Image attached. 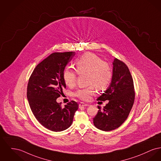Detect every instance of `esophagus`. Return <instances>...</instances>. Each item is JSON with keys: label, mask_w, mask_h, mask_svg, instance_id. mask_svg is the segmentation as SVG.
I'll return each mask as SVG.
<instances>
[{"label": "esophagus", "mask_w": 161, "mask_h": 161, "mask_svg": "<svg viewBox=\"0 0 161 161\" xmlns=\"http://www.w3.org/2000/svg\"><path fill=\"white\" fill-rule=\"evenodd\" d=\"M88 106V104H86L85 103H81L80 104H79V108H81L82 107H85V106Z\"/></svg>", "instance_id": "34e87169"}]
</instances>
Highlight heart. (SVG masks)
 Instances as JSON below:
<instances>
[{"mask_svg": "<svg viewBox=\"0 0 161 161\" xmlns=\"http://www.w3.org/2000/svg\"><path fill=\"white\" fill-rule=\"evenodd\" d=\"M75 67L78 74L88 75V84L92 85L76 92V97L82 100L88 101L91 99V96L95 92V87L100 91L104 90L111 83L113 75L111 67L95 54L92 53L84 54L76 61ZM76 75L74 70L67 67L63 72V79L67 85H74Z\"/></svg>", "mask_w": 161, "mask_h": 161, "instance_id": "obj_1", "label": "heart"}]
</instances>
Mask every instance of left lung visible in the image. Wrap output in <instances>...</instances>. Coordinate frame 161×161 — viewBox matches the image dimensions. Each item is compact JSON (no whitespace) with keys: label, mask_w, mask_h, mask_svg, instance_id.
Listing matches in <instances>:
<instances>
[{"label":"left lung","mask_w":161,"mask_h":161,"mask_svg":"<svg viewBox=\"0 0 161 161\" xmlns=\"http://www.w3.org/2000/svg\"><path fill=\"white\" fill-rule=\"evenodd\" d=\"M112 80L108 88L97 100H109L103 109H99L94 124L104 131L118 128L128 118L134 102L133 80L127 66L117 58L114 59Z\"/></svg>","instance_id":"1"}]
</instances>
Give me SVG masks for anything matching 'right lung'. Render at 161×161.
<instances>
[{
    "label": "right lung",
    "instance_id": "right-lung-1",
    "mask_svg": "<svg viewBox=\"0 0 161 161\" xmlns=\"http://www.w3.org/2000/svg\"><path fill=\"white\" fill-rule=\"evenodd\" d=\"M75 52L53 53L38 64L30 77L27 99L38 122L55 132L70 126L78 104L71 101L62 108L57 99L66 88L63 72Z\"/></svg>",
    "mask_w": 161,
    "mask_h": 161
}]
</instances>
